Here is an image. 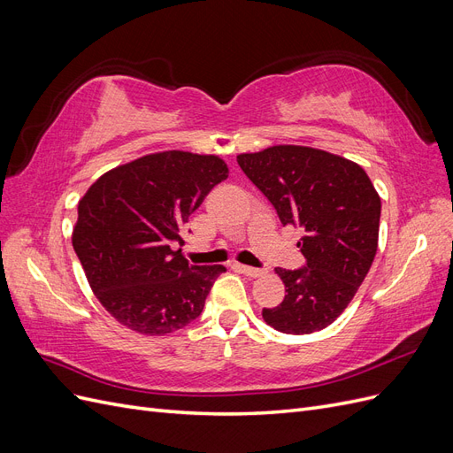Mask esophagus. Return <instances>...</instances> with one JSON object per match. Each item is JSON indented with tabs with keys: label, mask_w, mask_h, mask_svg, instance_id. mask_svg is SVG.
Here are the masks:
<instances>
[{
	"label": "esophagus",
	"mask_w": 453,
	"mask_h": 453,
	"mask_svg": "<svg viewBox=\"0 0 453 453\" xmlns=\"http://www.w3.org/2000/svg\"><path fill=\"white\" fill-rule=\"evenodd\" d=\"M236 268L242 272V273H245V276H250V278H260V276H265V270H260V268H253V266H245V265H236Z\"/></svg>",
	"instance_id": "obj_1"
}]
</instances>
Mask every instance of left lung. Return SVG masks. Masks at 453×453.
I'll return each instance as SVG.
<instances>
[{"mask_svg": "<svg viewBox=\"0 0 453 453\" xmlns=\"http://www.w3.org/2000/svg\"><path fill=\"white\" fill-rule=\"evenodd\" d=\"M251 183L276 208L283 226H303L306 266L276 268L285 298L265 321L285 334H310L348 308L378 251L381 200L366 172L344 157L303 145L238 155Z\"/></svg>", "mask_w": 453, "mask_h": 453, "instance_id": "8db88e82", "label": "left lung"}]
</instances>
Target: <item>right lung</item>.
<instances>
[{"instance_id": "add662e5", "label": "right lung", "mask_w": 453, "mask_h": 453, "mask_svg": "<svg viewBox=\"0 0 453 453\" xmlns=\"http://www.w3.org/2000/svg\"><path fill=\"white\" fill-rule=\"evenodd\" d=\"M228 177L223 158L187 150L145 155L105 172L79 200L72 243L90 289L132 331L164 336L195 321L221 265H188L181 230Z\"/></svg>"}]
</instances>
